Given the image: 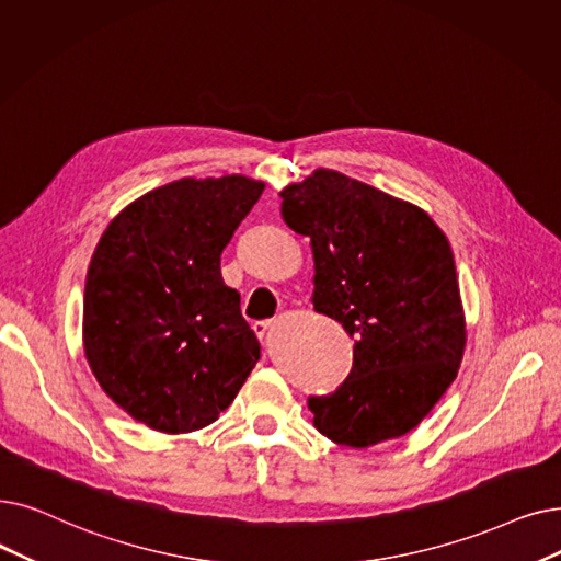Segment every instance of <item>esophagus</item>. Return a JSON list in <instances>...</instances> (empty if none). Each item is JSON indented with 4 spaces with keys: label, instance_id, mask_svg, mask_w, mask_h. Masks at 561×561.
Returning <instances> with one entry per match:
<instances>
[{
    "label": "esophagus",
    "instance_id": "34e87169",
    "mask_svg": "<svg viewBox=\"0 0 561 561\" xmlns=\"http://www.w3.org/2000/svg\"><path fill=\"white\" fill-rule=\"evenodd\" d=\"M271 325H273L271 321H256V323L252 325V330H254V334L263 341V336L267 334V330H271Z\"/></svg>",
    "mask_w": 561,
    "mask_h": 561
}]
</instances>
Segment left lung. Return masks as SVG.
<instances>
[{"mask_svg": "<svg viewBox=\"0 0 561 561\" xmlns=\"http://www.w3.org/2000/svg\"><path fill=\"white\" fill-rule=\"evenodd\" d=\"M284 222L313 252V309L355 341L334 392L309 397L332 443L371 447L415 428L454 382L466 351L449 240L412 204L316 169L279 192Z\"/></svg>", "mask_w": 561, "mask_h": 561, "instance_id": "8db88e82", "label": "left lung"}]
</instances>
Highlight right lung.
I'll return each instance as SVG.
<instances>
[{"instance_id": "1", "label": "right lung", "mask_w": 561, "mask_h": 561, "mask_svg": "<svg viewBox=\"0 0 561 561\" xmlns=\"http://www.w3.org/2000/svg\"><path fill=\"white\" fill-rule=\"evenodd\" d=\"M261 181L181 179L118 213L91 256L84 355L105 394L162 433L213 424L261 357L220 271Z\"/></svg>"}]
</instances>
